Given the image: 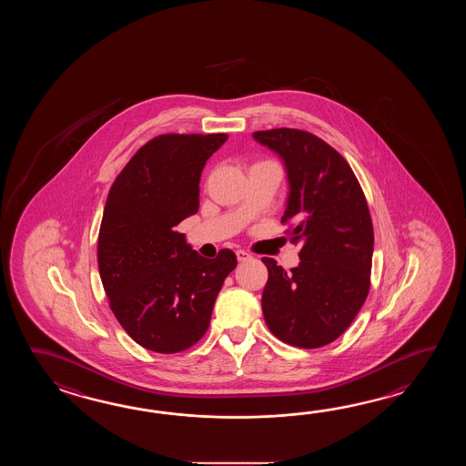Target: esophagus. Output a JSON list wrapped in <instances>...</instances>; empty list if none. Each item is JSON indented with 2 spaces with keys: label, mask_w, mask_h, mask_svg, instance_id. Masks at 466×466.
I'll return each mask as SVG.
<instances>
[{
  "label": "esophagus",
  "mask_w": 466,
  "mask_h": 466,
  "mask_svg": "<svg viewBox=\"0 0 466 466\" xmlns=\"http://www.w3.org/2000/svg\"><path fill=\"white\" fill-rule=\"evenodd\" d=\"M238 261H248V259H251V255L247 253V251H243V249H238L237 251Z\"/></svg>",
  "instance_id": "obj_1"
}]
</instances>
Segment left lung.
Returning <instances> with one entry per match:
<instances>
[{
    "instance_id": "8db88e82",
    "label": "left lung",
    "mask_w": 466,
    "mask_h": 466,
    "mask_svg": "<svg viewBox=\"0 0 466 466\" xmlns=\"http://www.w3.org/2000/svg\"><path fill=\"white\" fill-rule=\"evenodd\" d=\"M277 153L287 173L281 221H291L299 263L285 271L273 258L261 308L269 331L288 345L319 348L335 341L363 307L370 289L373 227L367 199L345 158L301 129L253 133Z\"/></svg>"
}]
</instances>
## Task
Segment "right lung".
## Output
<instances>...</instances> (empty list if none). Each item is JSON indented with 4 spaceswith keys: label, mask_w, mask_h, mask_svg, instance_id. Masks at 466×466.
Masks as SVG:
<instances>
[{
    "label": "right lung",
    "mask_w": 466,
    "mask_h": 466,
    "mask_svg": "<svg viewBox=\"0 0 466 466\" xmlns=\"http://www.w3.org/2000/svg\"><path fill=\"white\" fill-rule=\"evenodd\" d=\"M218 135H161L115 179L103 211L98 267L109 307L138 345L178 353L207 333L237 255L199 257L175 227L199 208V178L227 141Z\"/></svg>",
    "instance_id": "right-lung-1"
}]
</instances>
